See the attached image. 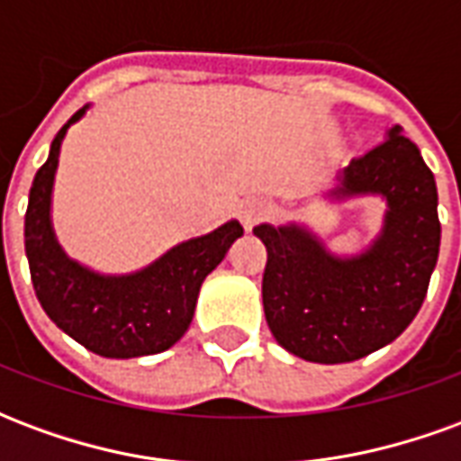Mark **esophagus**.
Wrapping results in <instances>:
<instances>
[{
	"label": "esophagus",
	"instance_id": "obj_1",
	"mask_svg": "<svg viewBox=\"0 0 461 461\" xmlns=\"http://www.w3.org/2000/svg\"><path fill=\"white\" fill-rule=\"evenodd\" d=\"M271 214V204L269 202H264V200H251L247 202L244 207H241L240 212V217H241V224L247 227V230H251L257 221H261L264 217H269Z\"/></svg>",
	"mask_w": 461,
	"mask_h": 461
}]
</instances>
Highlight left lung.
<instances>
[{
  "label": "left lung",
  "instance_id": "8db88e82",
  "mask_svg": "<svg viewBox=\"0 0 461 461\" xmlns=\"http://www.w3.org/2000/svg\"><path fill=\"white\" fill-rule=\"evenodd\" d=\"M356 194L387 202L380 237L357 257H333L299 224L254 227L267 247V323L279 346L311 363H350L393 343L417 316L435 271V175L400 125L343 170L333 197Z\"/></svg>",
  "mask_w": 461,
  "mask_h": 461
}]
</instances>
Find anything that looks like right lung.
<instances>
[{
    "instance_id": "right-lung-1",
    "label": "right lung",
    "mask_w": 461,
    "mask_h": 461,
    "mask_svg": "<svg viewBox=\"0 0 461 461\" xmlns=\"http://www.w3.org/2000/svg\"><path fill=\"white\" fill-rule=\"evenodd\" d=\"M86 108L56 132L49 160L39 167L29 190L24 247L36 299L59 329L95 356L162 353L190 329L202 281L217 269L244 230L231 220L204 237L182 241L150 267L125 276H104L68 259L51 227V190L61 140Z\"/></svg>"
}]
</instances>
